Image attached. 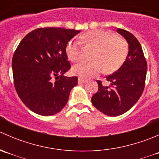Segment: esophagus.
<instances>
[{
  "label": "esophagus",
  "instance_id": "obj_1",
  "mask_svg": "<svg viewBox=\"0 0 159 159\" xmlns=\"http://www.w3.org/2000/svg\"><path fill=\"white\" fill-rule=\"evenodd\" d=\"M78 84H84V83L87 82V80L83 79V78H78Z\"/></svg>",
  "mask_w": 159,
  "mask_h": 159
}]
</instances>
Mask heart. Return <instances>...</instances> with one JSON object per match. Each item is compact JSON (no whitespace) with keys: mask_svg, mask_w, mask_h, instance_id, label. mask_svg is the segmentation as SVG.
I'll return each mask as SVG.
<instances>
[{"mask_svg":"<svg viewBox=\"0 0 159 159\" xmlns=\"http://www.w3.org/2000/svg\"><path fill=\"white\" fill-rule=\"evenodd\" d=\"M88 44L96 48L93 52L92 61H83L73 67L72 71L82 78L96 76L103 70L106 72L117 70L125 60L128 54V44L125 40L117 36L109 30H94L83 36ZM67 57L70 61L77 62L81 59L80 41L72 38L65 48Z\"/></svg>","mask_w":159,"mask_h":159,"instance_id":"1","label":"heart"}]
</instances>
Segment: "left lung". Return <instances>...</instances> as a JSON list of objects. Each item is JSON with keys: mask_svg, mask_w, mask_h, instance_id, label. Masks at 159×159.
<instances>
[{"mask_svg": "<svg viewBox=\"0 0 159 159\" xmlns=\"http://www.w3.org/2000/svg\"><path fill=\"white\" fill-rule=\"evenodd\" d=\"M117 32L129 44V53L121 67L106 78L109 87L97 81L98 90L91 98L93 105L105 115L118 116L128 111L138 102L145 88L147 62L137 38L125 30Z\"/></svg>", "mask_w": 159, "mask_h": 159, "instance_id": "1", "label": "left lung"}]
</instances>
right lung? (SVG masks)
<instances>
[{
  "label": "right lung",
  "mask_w": 159,
  "mask_h": 159,
  "mask_svg": "<svg viewBox=\"0 0 159 159\" xmlns=\"http://www.w3.org/2000/svg\"><path fill=\"white\" fill-rule=\"evenodd\" d=\"M80 30L41 28L28 33L17 46L12 58L14 88L28 108L50 116L63 109L77 77H65L70 68L65 48ZM56 76L53 83L51 78Z\"/></svg>",
  "instance_id": "add662e5"
}]
</instances>
